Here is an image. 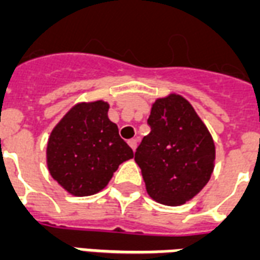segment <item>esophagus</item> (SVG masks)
Masks as SVG:
<instances>
[{"label":"esophagus","instance_id":"esophagus-1","mask_svg":"<svg viewBox=\"0 0 260 260\" xmlns=\"http://www.w3.org/2000/svg\"><path fill=\"white\" fill-rule=\"evenodd\" d=\"M128 145H130V148H132L133 151H136V148H137L138 145V141L136 138H132V140H128Z\"/></svg>","mask_w":260,"mask_h":260}]
</instances>
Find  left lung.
<instances>
[{
	"label": "left lung",
	"mask_w": 260,
	"mask_h": 260,
	"mask_svg": "<svg viewBox=\"0 0 260 260\" xmlns=\"http://www.w3.org/2000/svg\"><path fill=\"white\" fill-rule=\"evenodd\" d=\"M151 133L142 138L134 160L146 192L165 206H181L210 181L215 145L206 124L182 95L153 103L148 118Z\"/></svg>",
	"instance_id": "1"
}]
</instances>
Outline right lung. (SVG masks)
Instances as JSON below:
<instances>
[{"label":"right lung","mask_w":260,"mask_h":260,"mask_svg":"<svg viewBox=\"0 0 260 260\" xmlns=\"http://www.w3.org/2000/svg\"><path fill=\"white\" fill-rule=\"evenodd\" d=\"M108 103L72 107L50 133L46 148L53 179L74 196H90L107 186L119 165L134 153L108 119Z\"/></svg>","instance_id":"right-lung-1"}]
</instances>
